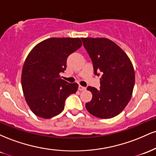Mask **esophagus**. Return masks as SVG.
<instances>
[{"instance_id":"esophagus-1","label":"esophagus","mask_w":156,"mask_h":156,"mask_svg":"<svg viewBox=\"0 0 156 156\" xmlns=\"http://www.w3.org/2000/svg\"><path fill=\"white\" fill-rule=\"evenodd\" d=\"M85 89H86V87H82V86H80V85L78 86V90H80V91H83V90H85Z\"/></svg>"}]
</instances>
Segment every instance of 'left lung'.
<instances>
[{
	"label": "left lung",
	"mask_w": 156,
	"mask_h": 156,
	"mask_svg": "<svg viewBox=\"0 0 156 156\" xmlns=\"http://www.w3.org/2000/svg\"><path fill=\"white\" fill-rule=\"evenodd\" d=\"M92 62L94 75L101 78V87H87L92 99L87 111L101 119L112 118L122 112L131 98L135 73L130 58L117 44L106 38H81Z\"/></svg>",
	"instance_id": "obj_1"
}]
</instances>
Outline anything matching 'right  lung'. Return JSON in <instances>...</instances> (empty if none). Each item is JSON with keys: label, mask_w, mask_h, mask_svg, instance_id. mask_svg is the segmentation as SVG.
<instances>
[{"label": "right lung", "mask_w": 156, "mask_h": 156, "mask_svg": "<svg viewBox=\"0 0 156 156\" xmlns=\"http://www.w3.org/2000/svg\"><path fill=\"white\" fill-rule=\"evenodd\" d=\"M79 38H50L35 46L23 64L21 83L28 106L37 117L50 119L64 108L78 84L61 78L69 55L81 47Z\"/></svg>", "instance_id": "1"}]
</instances>
